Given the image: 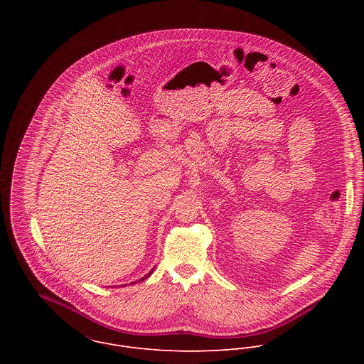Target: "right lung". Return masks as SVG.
<instances>
[{"label": "right lung", "instance_id": "obj_1", "mask_svg": "<svg viewBox=\"0 0 364 364\" xmlns=\"http://www.w3.org/2000/svg\"><path fill=\"white\" fill-rule=\"evenodd\" d=\"M151 273H153V270H151V272H150V273H149V274H147V276H146V277H149V276H150V274H151ZM146 277H144V279H146Z\"/></svg>", "mask_w": 364, "mask_h": 364}]
</instances>
